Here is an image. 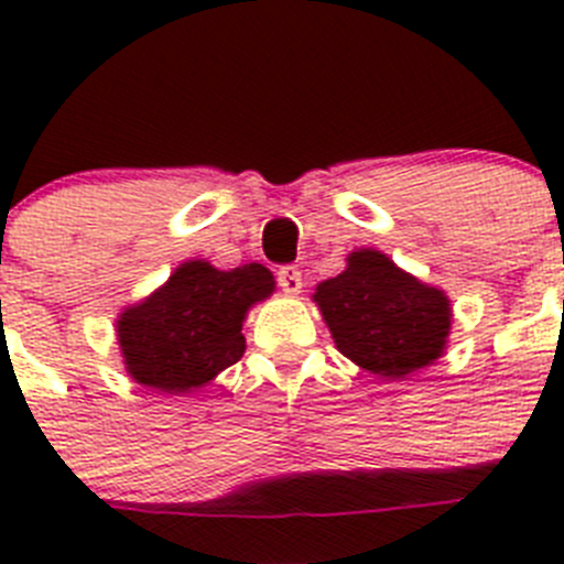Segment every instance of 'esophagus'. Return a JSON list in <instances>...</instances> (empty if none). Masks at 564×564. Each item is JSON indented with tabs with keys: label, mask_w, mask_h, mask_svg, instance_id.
Returning <instances> with one entry per match:
<instances>
[{
	"label": "esophagus",
	"mask_w": 564,
	"mask_h": 564,
	"mask_svg": "<svg viewBox=\"0 0 564 564\" xmlns=\"http://www.w3.org/2000/svg\"><path fill=\"white\" fill-rule=\"evenodd\" d=\"M276 282H279V288L288 293V296H296V293L302 291V273H299V268H293V265L279 268Z\"/></svg>",
	"instance_id": "1"
}]
</instances>
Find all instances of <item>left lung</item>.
Wrapping results in <instances>:
<instances>
[{"label":"left lung","mask_w":564,"mask_h":564,"mask_svg":"<svg viewBox=\"0 0 564 564\" xmlns=\"http://www.w3.org/2000/svg\"><path fill=\"white\" fill-rule=\"evenodd\" d=\"M338 352L381 378H406L443 356L449 296L401 271L387 253L358 248L313 293Z\"/></svg>","instance_id":"8db88e82"}]
</instances>
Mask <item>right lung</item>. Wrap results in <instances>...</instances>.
<instances>
[{
    "mask_svg": "<svg viewBox=\"0 0 564 564\" xmlns=\"http://www.w3.org/2000/svg\"><path fill=\"white\" fill-rule=\"evenodd\" d=\"M273 285V273L259 262L217 271L188 259L166 285L118 316L127 372L169 395L206 387L242 358L248 307L271 296Z\"/></svg>",
    "mask_w": 564,
    "mask_h": 564,
    "instance_id": "1",
    "label": "right lung"
}]
</instances>
